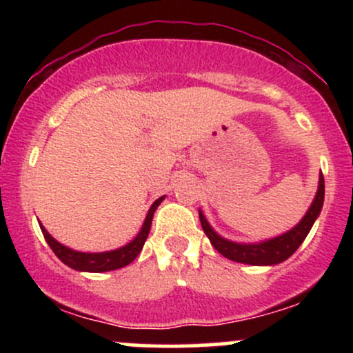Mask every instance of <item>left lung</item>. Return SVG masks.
Here are the masks:
<instances>
[{
	"mask_svg": "<svg viewBox=\"0 0 353 353\" xmlns=\"http://www.w3.org/2000/svg\"><path fill=\"white\" fill-rule=\"evenodd\" d=\"M323 197H325V184H323V176L320 172L317 192H315L314 201H312L310 208L307 209L302 221L295 228L281 234V236L265 239V241L261 242H247L245 244V242L229 241V239L219 236L216 230L212 229V225L209 224L201 209L199 219L202 229H204L205 236L209 237L210 244L214 245V249L219 254L224 255V257H228L234 262H241V264L249 265H277L281 262L287 261L299 249V245L305 241L307 234L310 232L312 225H314V222L320 216V210H322L323 205Z\"/></svg>",
	"mask_w": 353,
	"mask_h": 353,
	"instance_id": "8db88e82",
	"label": "left lung"
}]
</instances>
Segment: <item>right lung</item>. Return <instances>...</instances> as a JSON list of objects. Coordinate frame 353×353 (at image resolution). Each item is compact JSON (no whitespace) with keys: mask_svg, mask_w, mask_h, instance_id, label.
Returning a JSON list of instances; mask_svg holds the SVG:
<instances>
[{"mask_svg":"<svg viewBox=\"0 0 353 353\" xmlns=\"http://www.w3.org/2000/svg\"><path fill=\"white\" fill-rule=\"evenodd\" d=\"M164 197L165 196L154 201V204L149 208L148 214H145L143 228H141L137 236L132 239L131 242L119 247V249L106 250V252H79V250L70 249V247L63 245L61 242L56 241V239L44 229L41 222H39V228H41L43 236L46 239L48 244H50L52 252L58 255V259L63 264H66L68 267H71V269L74 270H79V272H109V270H116L121 269V267L129 265L137 255H139V252L144 247L145 239L149 236V230H151L154 212L159 208L161 202L164 201Z\"/></svg>","mask_w":353,"mask_h":353,"instance_id":"obj_1","label":"right lung"}]
</instances>
